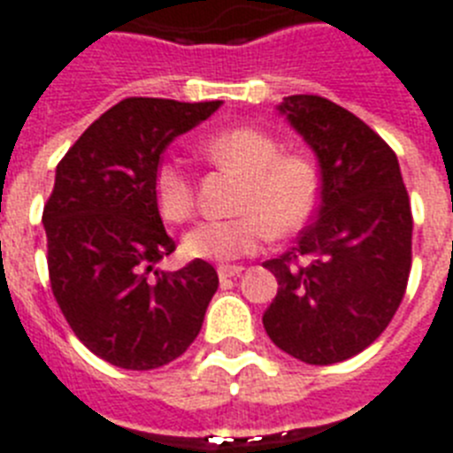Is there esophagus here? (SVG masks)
<instances>
[{"mask_svg": "<svg viewBox=\"0 0 453 453\" xmlns=\"http://www.w3.org/2000/svg\"><path fill=\"white\" fill-rule=\"evenodd\" d=\"M242 271H245V268H242V266H219L218 268V275H219V280H222V282H226V280L238 278V275H241Z\"/></svg>", "mask_w": 453, "mask_h": 453, "instance_id": "34e87169", "label": "esophagus"}]
</instances>
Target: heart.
Returning <instances> with one entry per match:
<instances>
[{
	"mask_svg": "<svg viewBox=\"0 0 453 453\" xmlns=\"http://www.w3.org/2000/svg\"><path fill=\"white\" fill-rule=\"evenodd\" d=\"M219 166L245 175L238 196L241 215L203 219L187 231L182 250L201 261H234L254 254L275 235L303 229L319 203V173L303 155H280V143L254 127H234L205 143ZM152 196L166 222H185L194 211V185L185 168L162 162L152 175Z\"/></svg>",
	"mask_w": 453,
	"mask_h": 453,
	"instance_id": "1",
	"label": "heart"
}]
</instances>
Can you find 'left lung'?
Listing matches in <instances>:
<instances>
[{
  "label": "left lung",
  "instance_id": "8db88e82",
  "mask_svg": "<svg viewBox=\"0 0 453 453\" xmlns=\"http://www.w3.org/2000/svg\"><path fill=\"white\" fill-rule=\"evenodd\" d=\"M278 113L315 152L321 199L296 248L264 264L278 278L264 328L303 364H340L375 342L401 305L412 266L410 196L398 157L354 113L315 95L285 96Z\"/></svg>",
  "mask_w": 453,
  "mask_h": 453
}]
</instances>
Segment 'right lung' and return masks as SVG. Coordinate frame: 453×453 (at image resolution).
Returning <instances> with one entry per match:
<instances>
[{"instance_id":"right-lung-1","label":"right lung","mask_w":453,"mask_h":453,"mask_svg":"<svg viewBox=\"0 0 453 453\" xmlns=\"http://www.w3.org/2000/svg\"><path fill=\"white\" fill-rule=\"evenodd\" d=\"M219 106L129 96L58 164L43 208L52 294L78 340L118 368L152 370L180 357L218 291L208 261L157 268L175 242L157 211L152 175L168 143Z\"/></svg>"}]
</instances>
